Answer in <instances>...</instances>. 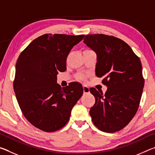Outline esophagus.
Wrapping results in <instances>:
<instances>
[{"mask_svg": "<svg viewBox=\"0 0 155 155\" xmlns=\"http://www.w3.org/2000/svg\"><path fill=\"white\" fill-rule=\"evenodd\" d=\"M83 92L85 94H87L90 92V88H89L86 85H83Z\"/></svg>", "mask_w": 155, "mask_h": 155, "instance_id": "esophagus-1", "label": "esophagus"}]
</instances>
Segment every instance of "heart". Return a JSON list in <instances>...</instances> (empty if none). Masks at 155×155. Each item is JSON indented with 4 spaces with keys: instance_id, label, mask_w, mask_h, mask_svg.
<instances>
[{
    "instance_id": "1",
    "label": "heart",
    "mask_w": 155,
    "mask_h": 155,
    "mask_svg": "<svg viewBox=\"0 0 155 155\" xmlns=\"http://www.w3.org/2000/svg\"><path fill=\"white\" fill-rule=\"evenodd\" d=\"M78 78H80V79L83 80V81H84V80H85V79H86V75L83 74H78Z\"/></svg>"
}]
</instances>
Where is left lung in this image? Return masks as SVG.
<instances>
[{
    "label": "left lung",
    "mask_w": 155,
    "mask_h": 155,
    "mask_svg": "<svg viewBox=\"0 0 155 155\" xmlns=\"http://www.w3.org/2000/svg\"><path fill=\"white\" fill-rule=\"evenodd\" d=\"M83 42L96 52V74L103 77L106 92L91 87L96 102L90 114L94 124L103 132L124 128L137 111L144 85L140 59L128 44L114 36L87 35Z\"/></svg>",
    "instance_id": "8db88e82"
}]
</instances>
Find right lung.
<instances>
[{
	"label": "right lung",
	"mask_w": 155,
	"mask_h": 155,
	"mask_svg": "<svg viewBox=\"0 0 155 155\" xmlns=\"http://www.w3.org/2000/svg\"><path fill=\"white\" fill-rule=\"evenodd\" d=\"M84 36L44 34L31 41L18 57L14 92L24 116L39 129L54 132L64 127L83 95L78 83L61 89L57 74L65 71L68 54Z\"/></svg>",
	"instance_id": "right-lung-1"
}]
</instances>
